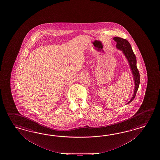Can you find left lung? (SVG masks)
I'll return each mask as SVG.
<instances>
[{"label": "left lung", "instance_id": "left-lung-1", "mask_svg": "<svg viewBox=\"0 0 160 160\" xmlns=\"http://www.w3.org/2000/svg\"><path fill=\"white\" fill-rule=\"evenodd\" d=\"M113 40L117 43L116 48L118 50H121L122 53L124 54L128 62L129 63L130 68L131 70V73L134 78V90L132 97H131L130 100L127 103H130L134 98L136 97V93L138 89L140 82V77L138 70L137 68V60L136 55L134 53L132 49L131 48V44L126 39H122L119 37H115Z\"/></svg>", "mask_w": 160, "mask_h": 160}]
</instances>
